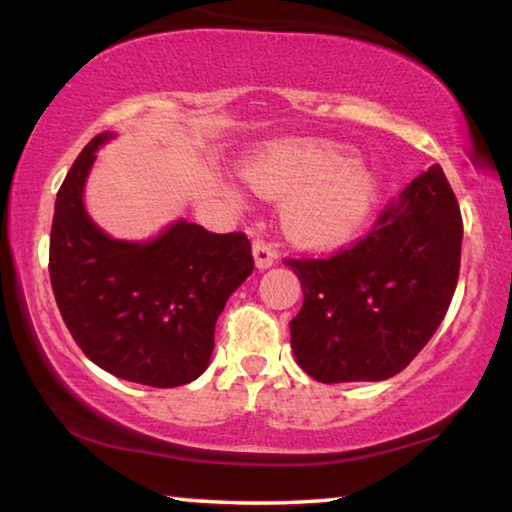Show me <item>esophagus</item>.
<instances>
[{
	"instance_id": "obj_1",
	"label": "esophagus",
	"mask_w": 512,
	"mask_h": 512,
	"mask_svg": "<svg viewBox=\"0 0 512 512\" xmlns=\"http://www.w3.org/2000/svg\"><path fill=\"white\" fill-rule=\"evenodd\" d=\"M253 259L259 271H266V268H271L275 262V250L257 239L253 244Z\"/></svg>"
}]
</instances>
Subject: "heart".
<instances>
[{
	"label": "heart",
	"instance_id": "1",
	"mask_svg": "<svg viewBox=\"0 0 512 512\" xmlns=\"http://www.w3.org/2000/svg\"><path fill=\"white\" fill-rule=\"evenodd\" d=\"M241 176L255 194L284 198L280 223L298 248L329 253L352 244L381 196L379 173L327 140H282L248 155ZM241 201V192L230 187Z\"/></svg>",
	"mask_w": 512,
	"mask_h": 512
}]
</instances>
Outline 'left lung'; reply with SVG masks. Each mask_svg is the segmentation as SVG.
I'll return each mask as SVG.
<instances>
[{
    "label": "left lung",
    "mask_w": 512,
    "mask_h": 512,
    "mask_svg": "<svg viewBox=\"0 0 512 512\" xmlns=\"http://www.w3.org/2000/svg\"><path fill=\"white\" fill-rule=\"evenodd\" d=\"M461 241L456 196L433 164L354 248L329 259H287L305 293L289 323L298 366L323 384L379 381L404 370L447 314Z\"/></svg>",
    "instance_id": "8db88e82"
}]
</instances>
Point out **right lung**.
<instances>
[{
    "mask_svg": "<svg viewBox=\"0 0 512 512\" xmlns=\"http://www.w3.org/2000/svg\"><path fill=\"white\" fill-rule=\"evenodd\" d=\"M112 137H94L58 189L51 289L74 341L99 368L153 388L183 386L210 366L216 318L253 273L250 241L185 219L144 241L110 237L85 207V183Z\"/></svg>",
    "mask_w": 512,
    "mask_h": 512,
    "instance_id": "obj_1",
    "label": "right lung"
}]
</instances>
